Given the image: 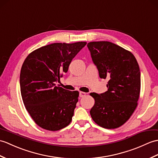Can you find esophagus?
Masks as SVG:
<instances>
[{"mask_svg": "<svg viewBox=\"0 0 158 158\" xmlns=\"http://www.w3.org/2000/svg\"><path fill=\"white\" fill-rule=\"evenodd\" d=\"M86 96V93L83 92V91H80V92H79V96L81 98H83L84 96Z\"/></svg>", "mask_w": 158, "mask_h": 158, "instance_id": "obj_1", "label": "esophagus"}]
</instances>
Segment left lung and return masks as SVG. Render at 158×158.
<instances>
[{
  "label": "left lung",
  "mask_w": 158,
  "mask_h": 158,
  "mask_svg": "<svg viewBox=\"0 0 158 158\" xmlns=\"http://www.w3.org/2000/svg\"><path fill=\"white\" fill-rule=\"evenodd\" d=\"M101 79H107L108 90L91 93L95 100L90 114L105 129H116L129 119L137 106L141 73L134 55L110 42H91L87 45Z\"/></svg>",
  "instance_id": "left-lung-1"
}]
</instances>
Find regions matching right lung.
<instances>
[{
  "label": "right lung",
  "instance_id": "1",
  "mask_svg": "<svg viewBox=\"0 0 158 158\" xmlns=\"http://www.w3.org/2000/svg\"><path fill=\"white\" fill-rule=\"evenodd\" d=\"M85 42L54 43L29 54L20 73L21 94L25 107L44 129L58 131L69 125L78 102L79 91L56 86L61 73L86 45Z\"/></svg>",
  "mask_w": 158,
  "mask_h": 158
}]
</instances>
